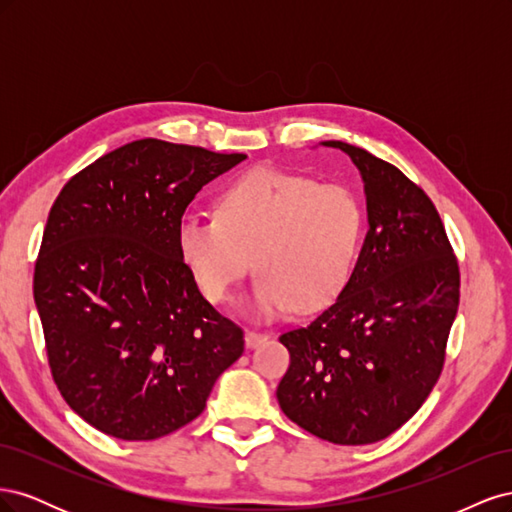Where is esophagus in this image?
Segmentation results:
<instances>
[{
    "label": "esophagus",
    "mask_w": 512,
    "mask_h": 512,
    "mask_svg": "<svg viewBox=\"0 0 512 512\" xmlns=\"http://www.w3.org/2000/svg\"><path fill=\"white\" fill-rule=\"evenodd\" d=\"M269 335L267 333H260V331H245V346L247 348H256L262 342H267Z\"/></svg>",
    "instance_id": "34e87169"
}]
</instances>
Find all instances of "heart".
<instances>
[{
  "label": "heart",
  "mask_w": 512,
  "mask_h": 512,
  "mask_svg": "<svg viewBox=\"0 0 512 512\" xmlns=\"http://www.w3.org/2000/svg\"><path fill=\"white\" fill-rule=\"evenodd\" d=\"M363 209L344 185L258 168L222 192L218 218L183 215L177 252L203 297L226 303L252 267L243 309L260 320L320 312L346 288Z\"/></svg>",
  "instance_id": "heart-1"
}]
</instances>
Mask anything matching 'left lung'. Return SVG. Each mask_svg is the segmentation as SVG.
<instances>
[{"label": "left lung", "mask_w": 512, "mask_h": 512, "mask_svg": "<svg viewBox=\"0 0 512 512\" xmlns=\"http://www.w3.org/2000/svg\"><path fill=\"white\" fill-rule=\"evenodd\" d=\"M363 181L367 235L335 303L280 342V408L333 444L384 440L438 382L459 307V267L440 215L399 168L342 141Z\"/></svg>", "instance_id": "obj_1"}]
</instances>
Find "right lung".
I'll return each instance as SVG.
<instances>
[{
    "instance_id": "add662e5",
    "label": "right lung",
    "mask_w": 512,
    "mask_h": 512,
    "mask_svg": "<svg viewBox=\"0 0 512 512\" xmlns=\"http://www.w3.org/2000/svg\"><path fill=\"white\" fill-rule=\"evenodd\" d=\"M243 153L141 138L74 175L46 220L34 273L53 380L91 427L156 440L205 410L243 354L177 252V224Z\"/></svg>"
}]
</instances>
